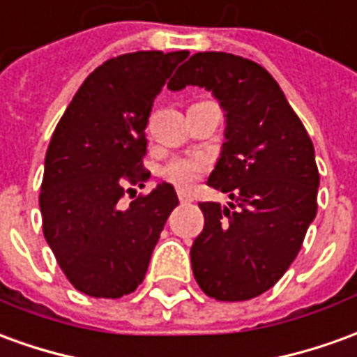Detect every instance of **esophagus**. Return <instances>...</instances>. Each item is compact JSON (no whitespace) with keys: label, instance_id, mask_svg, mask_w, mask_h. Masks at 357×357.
Here are the masks:
<instances>
[{"label":"esophagus","instance_id":"esophagus-1","mask_svg":"<svg viewBox=\"0 0 357 357\" xmlns=\"http://www.w3.org/2000/svg\"><path fill=\"white\" fill-rule=\"evenodd\" d=\"M178 199L179 203H191V201H193V197L189 195V193H185V191H178Z\"/></svg>","mask_w":357,"mask_h":357}]
</instances>
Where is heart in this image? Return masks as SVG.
<instances>
[{
	"mask_svg": "<svg viewBox=\"0 0 357 357\" xmlns=\"http://www.w3.org/2000/svg\"><path fill=\"white\" fill-rule=\"evenodd\" d=\"M206 168V160L203 156H174L162 166V178L170 181L176 187H191L195 183L197 176Z\"/></svg>",
	"mask_w": 357,
	"mask_h": 357,
	"instance_id": "1",
	"label": "heart"
}]
</instances>
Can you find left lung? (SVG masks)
<instances>
[{
	"mask_svg": "<svg viewBox=\"0 0 357 357\" xmlns=\"http://www.w3.org/2000/svg\"><path fill=\"white\" fill-rule=\"evenodd\" d=\"M187 84L213 92L226 112V143L208 185L238 203H199L204 228L191 248L193 274L214 300H251L282 278L317 214L313 143L278 83L251 59L199 52L168 89Z\"/></svg>",
	"mask_w": 357,
	"mask_h": 357,
	"instance_id": "obj_1",
	"label": "left lung"
}]
</instances>
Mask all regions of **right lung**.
Listing matches in <instances>:
<instances>
[{
	"label": "right lung",
	"instance_id": "add662e5",
	"mask_svg": "<svg viewBox=\"0 0 357 357\" xmlns=\"http://www.w3.org/2000/svg\"><path fill=\"white\" fill-rule=\"evenodd\" d=\"M189 52H133L92 71L61 116L46 153L40 187L42 230L75 290L91 298H121L144 280L176 189L144 187V129L154 98Z\"/></svg>",
	"mask_w": 357,
	"mask_h": 357
}]
</instances>
